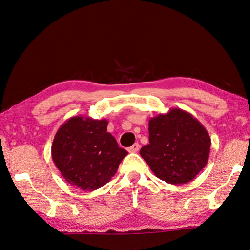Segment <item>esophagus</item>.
<instances>
[{"label":"esophagus","mask_w":250,"mask_h":250,"mask_svg":"<svg viewBox=\"0 0 250 250\" xmlns=\"http://www.w3.org/2000/svg\"><path fill=\"white\" fill-rule=\"evenodd\" d=\"M139 149H140L139 143H134L128 148V151H130V153H136V151H139Z\"/></svg>","instance_id":"esophagus-1"}]
</instances>
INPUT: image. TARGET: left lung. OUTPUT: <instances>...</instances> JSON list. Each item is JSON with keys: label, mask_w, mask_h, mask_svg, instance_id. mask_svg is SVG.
<instances>
[{"label": "left lung", "mask_w": 250, "mask_h": 250, "mask_svg": "<svg viewBox=\"0 0 250 250\" xmlns=\"http://www.w3.org/2000/svg\"><path fill=\"white\" fill-rule=\"evenodd\" d=\"M149 144L140 154L155 175L170 184L195 179L208 163L211 140L200 122L180 108L149 119Z\"/></svg>", "instance_id": "8db88e82"}]
</instances>
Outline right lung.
Wrapping results in <instances>:
<instances>
[{
  "label": "right lung",
  "mask_w": 250,
  "mask_h": 250,
  "mask_svg": "<svg viewBox=\"0 0 250 250\" xmlns=\"http://www.w3.org/2000/svg\"><path fill=\"white\" fill-rule=\"evenodd\" d=\"M108 121L76 116L54 136L52 158L66 182L83 190H94L109 182L128 151L107 132Z\"/></svg>",
  "instance_id": "right-lung-1"
}]
</instances>
